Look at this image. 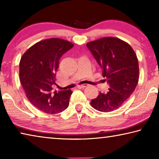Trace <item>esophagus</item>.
<instances>
[{"instance_id":"34e87169","label":"esophagus","mask_w":159,"mask_h":159,"mask_svg":"<svg viewBox=\"0 0 159 159\" xmlns=\"http://www.w3.org/2000/svg\"><path fill=\"white\" fill-rule=\"evenodd\" d=\"M86 86H87V84H82V85H78V88H84L85 87H86Z\"/></svg>"}]
</instances>
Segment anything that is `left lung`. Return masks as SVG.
Returning a JSON list of instances; mask_svg holds the SVG:
<instances>
[{
	"mask_svg": "<svg viewBox=\"0 0 159 159\" xmlns=\"http://www.w3.org/2000/svg\"><path fill=\"white\" fill-rule=\"evenodd\" d=\"M87 47L102 69L109 85L107 93H99L91 106L102 112L121 107L135 90L139 80L137 55L128 43L115 37H104L88 43Z\"/></svg>",
	"mask_w": 159,
	"mask_h": 159,
	"instance_id": "8db88e82",
	"label": "left lung"
}]
</instances>
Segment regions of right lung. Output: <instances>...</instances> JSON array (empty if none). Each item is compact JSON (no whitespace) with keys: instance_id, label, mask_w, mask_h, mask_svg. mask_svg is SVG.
<instances>
[{"instance_id":"add662e5","label":"right lung","mask_w":159,"mask_h":159,"mask_svg":"<svg viewBox=\"0 0 159 159\" xmlns=\"http://www.w3.org/2000/svg\"><path fill=\"white\" fill-rule=\"evenodd\" d=\"M74 44L52 38L32 45L20 62V79L29 101L44 113L55 114L69 107L71 90L52 92L61 56Z\"/></svg>"}]
</instances>
